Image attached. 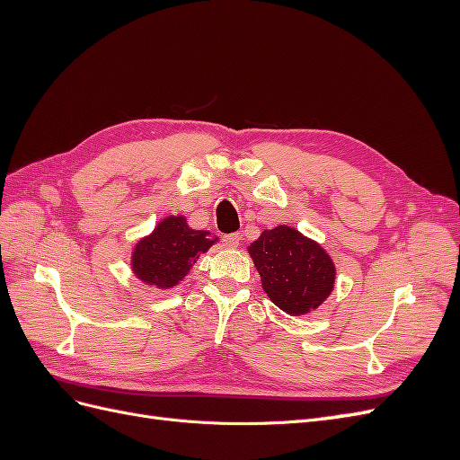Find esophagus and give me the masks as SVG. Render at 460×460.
<instances>
[{"label":"esophagus","mask_w":460,"mask_h":460,"mask_svg":"<svg viewBox=\"0 0 460 460\" xmlns=\"http://www.w3.org/2000/svg\"><path fill=\"white\" fill-rule=\"evenodd\" d=\"M240 240H242V235L238 232H235V234H226L225 235V245L226 247H238Z\"/></svg>","instance_id":"obj_1"}]
</instances>
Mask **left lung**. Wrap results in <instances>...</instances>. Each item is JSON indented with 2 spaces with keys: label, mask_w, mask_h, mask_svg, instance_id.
I'll list each match as a JSON object with an SVG mask.
<instances>
[{
  "label": "left lung",
  "mask_w": 460,
  "mask_h": 460,
  "mask_svg": "<svg viewBox=\"0 0 460 460\" xmlns=\"http://www.w3.org/2000/svg\"><path fill=\"white\" fill-rule=\"evenodd\" d=\"M262 289L288 314H305L316 309L333 289L336 267L316 242L296 228L276 226L264 230L249 245Z\"/></svg>",
  "instance_id": "8db88e82"
}]
</instances>
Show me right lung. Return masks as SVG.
Returning <instances> with one entry per match:
<instances>
[{
  "label": "right lung",
  "instance_id": "1",
  "mask_svg": "<svg viewBox=\"0 0 460 460\" xmlns=\"http://www.w3.org/2000/svg\"><path fill=\"white\" fill-rule=\"evenodd\" d=\"M217 238L205 230H191L184 217H166L147 238L136 243L132 270L142 282L169 289L190 272L191 264Z\"/></svg>",
  "mask_w": 460,
  "mask_h": 460
}]
</instances>
